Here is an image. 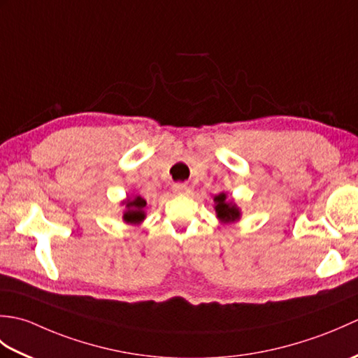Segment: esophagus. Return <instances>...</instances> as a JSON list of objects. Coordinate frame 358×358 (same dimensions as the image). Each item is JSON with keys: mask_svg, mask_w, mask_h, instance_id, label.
<instances>
[{"mask_svg": "<svg viewBox=\"0 0 358 358\" xmlns=\"http://www.w3.org/2000/svg\"><path fill=\"white\" fill-rule=\"evenodd\" d=\"M172 191L177 194V195H185L189 192V186L185 185V183H177L172 186Z\"/></svg>", "mask_w": 358, "mask_h": 358, "instance_id": "esophagus-1", "label": "esophagus"}]
</instances>
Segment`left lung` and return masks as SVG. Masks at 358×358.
<instances>
[{
    "label": "left lung",
    "mask_w": 358,
    "mask_h": 358,
    "mask_svg": "<svg viewBox=\"0 0 358 358\" xmlns=\"http://www.w3.org/2000/svg\"><path fill=\"white\" fill-rule=\"evenodd\" d=\"M215 212H217V218L222 223H234L240 220V209L237 208V204L234 201L227 200V196L224 192L215 195Z\"/></svg>",
    "instance_id": "1"
}]
</instances>
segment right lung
I'll return each instance as SVG.
<instances>
[{
  "label": "right lung",
  "instance_id": "obj_1",
  "mask_svg": "<svg viewBox=\"0 0 358 358\" xmlns=\"http://www.w3.org/2000/svg\"><path fill=\"white\" fill-rule=\"evenodd\" d=\"M126 204V210L123 214V220L126 223L131 224H140L146 214H144V208H146V201L141 196H135V199H127L123 201Z\"/></svg>",
  "mask_w": 358,
  "mask_h": 358
}]
</instances>
